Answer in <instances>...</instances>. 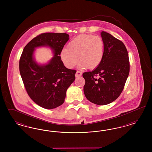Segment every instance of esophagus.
Here are the masks:
<instances>
[{"instance_id":"esophagus-1","label":"esophagus","mask_w":152,"mask_h":152,"mask_svg":"<svg viewBox=\"0 0 152 152\" xmlns=\"http://www.w3.org/2000/svg\"><path fill=\"white\" fill-rule=\"evenodd\" d=\"M81 75H82V72H81L80 71H77V72L76 73V74H75V76H76V77H80V76H81Z\"/></svg>"}]
</instances>
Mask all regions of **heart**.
<instances>
[{
	"label": "heart",
	"mask_w": 152,
	"mask_h": 152,
	"mask_svg": "<svg viewBox=\"0 0 152 152\" xmlns=\"http://www.w3.org/2000/svg\"><path fill=\"white\" fill-rule=\"evenodd\" d=\"M104 55V42L100 36L83 34L75 37L60 53L61 60L67 67L76 65L79 58L80 68L93 69L101 64Z\"/></svg>",
	"instance_id": "1"
}]
</instances>
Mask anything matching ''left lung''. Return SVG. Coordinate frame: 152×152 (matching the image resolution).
Wrapping results in <instances>:
<instances>
[{
  "label": "left lung",
  "mask_w": 152,
  "mask_h": 152,
  "mask_svg": "<svg viewBox=\"0 0 152 152\" xmlns=\"http://www.w3.org/2000/svg\"><path fill=\"white\" fill-rule=\"evenodd\" d=\"M104 55L94 70L83 73L84 92L92 103L104 105L115 101L123 92L130 71L128 53L123 42L102 31Z\"/></svg>",
  "instance_id": "obj_1"
}]
</instances>
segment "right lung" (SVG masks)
Here are the masks:
<instances>
[{
  "label": "right lung",
  "mask_w": 152,
  "mask_h": 152,
  "mask_svg": "<svg viewBox=\"0 0 152 152\" xmlns=\"http://www.w3.org/2000/svg\"><path fill=\"white\" fill-rule=\"evenodd\" d=\"M69 35L65 33H43L32 39L24 48L19 60V71L26 90L38 105L47 109L63 104L68 87L75 80L76 70L68 69L61 60L60 53ZM47 45L55 56L47 65L34 61V48Z\"/></svg>",
  "instance_id": "right-lung-1"
}]
</instances>
